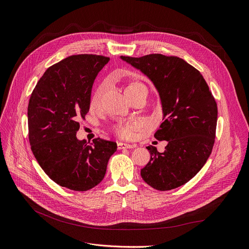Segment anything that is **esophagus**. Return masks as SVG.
Wrapping results in <instances>:
<instances>
[{
  "label": "esophagus",
  "instance_id": "obj_1",
  "mask_svg": "<svg viewBox=\"0 0 249 249\" xmlns=\"http://www.w3.org/2000/svg\"><path fill=\"white\" fill-rule=\"evenodd\" d=\"M117 148H118V150H121V149H132V148H135V145L119 142V143H117Z\"/></svg>",
  "mask_w": 249,
  "mask_h": 249
}]
</instances>
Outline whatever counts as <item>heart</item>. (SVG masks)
Here are the masks:
<instances>
[{
    "mask_svg": "<svg viewBox=\"0 0 249 249\" xmlns=\"http://www.w3.org/2000/svg\"><path fill=\"white\" fill-rule=\"evenodd\" d=\"M105 91V85L101 84L100 86L97 87V89L94 91L91 100H90V105L91 107H97L99 106L100 102H101V98L104 94ZM140 91H148L147 87L138 81H134L131 82L127 85V87L125 88V93L127 95L128 98H130L132 95L136 94ZM138 128V123L136 121H130V122H126V123H118L116 125H114L113 127V131L117 135L118 137L122 138V139H131L134 136V132L136 131V129Z\"/></svg>",
    "mask_w": 249,
    "mask_h": 249,
    "instance_id": "obj_1",
    "label": "heart"
}]
</instances>
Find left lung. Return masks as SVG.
<instances>
[{
  "label": "left lung",
  "instance_id": "left-lung-1",
  "mask_svg": "<svg viewBox=\"0 0 249 249\" xmlns=\"http://www.w3.org/2000/svg\"><path fill=\"white\" fill-rule=\"evenodd\" d=\"M141 71L159 92L163 120L155 138L167 141L165 151L148 146L150 161L142 178L158 191H170L193 178L213 151L217 106L200 72L184 59L153 53L141 57L121 56Z\"/></svg>",
  "mask_w": 249,
  "mask_h": 249
}]
</instances>
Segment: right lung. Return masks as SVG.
<instances>
[{"instance_id": "1", "label": "right lung", "mask_w": 249, "mask_h": 249, "mask_svg": "<svg viewBox=\"0 0 249 249\" xmlns=\"http://www.w3.org/2000/svg\"><path fill=\"white\" fill-rule=\"evenodd\" d=\"M109 57L75 54L52 65L37 81L28 106L29 140L37 163L54 183L85 192L103 179L117 144L78 140L95 77Z\"/></svg>"}]
</instances>
